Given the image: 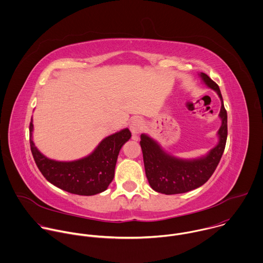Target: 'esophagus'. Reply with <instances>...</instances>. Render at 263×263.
<instances>
[{"mask_svg": "<svg viewBox=\"0 0 263 263\" xmlns=\"http://www.w3.org/2000/svg\"><path fill=\"white\" fill-rule=\"evenodd\" d=\"M130 130L133 134H139L143 130V122L140 119H134L130 124Z\"/></svg>", "mask_w": 263, "mask_h": 263, "instance_id": "esophagus-1", "label": "esophagus"}]
</instances>
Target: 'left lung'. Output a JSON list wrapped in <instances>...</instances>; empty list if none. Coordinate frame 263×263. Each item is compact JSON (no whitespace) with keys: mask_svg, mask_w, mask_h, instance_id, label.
<instances>
[{"mask_svg":"<svg viewBox=\"0 0 263 263\" xmlns=\"http://www.w3.org/2000/svg\"><path fill=\"white\" fill-rule=\"evenodd\" d=\"M206 85L215 90L221 101L219 117L221 126L218 130L219 142L206 157L183 160L166 155L158 143L148 136L141 135V149L145 167V175L152 188L166 195L180 194L202 186L209 181L223 154L228 136V115L218 85L210 76L201 73Z\"/></svg>","mask_w":263,"mask_h":263,"instance_id":"obj_1","label":"left lung"}]
</instances>
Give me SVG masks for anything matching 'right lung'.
<instances>
[{
	"instance_id": "right-lung-1",
	"label": "right lung",
	"mask_w": 263,
	"mask_h": 263,
	"mask_svg": "<svg viewBox=\"0 0 263 263\" xmlns=\"http://www.w3.org/2000/svg\"><path fill=\"white\" fill-rule=\"evenodd\" d=\"M32 120L29 124V142L34 161L44 177L55 187L77 195H95L105 191L115 176L119 152L131 137L124 129L105 138L87 158L74 161H55L46 158L32 141Z\"/></svg>"
}]
</instances>
